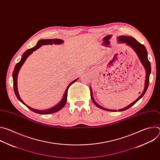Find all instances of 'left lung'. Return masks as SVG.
I'll list each match as a JSON object with an SVG mask.
<instances>
[{"mask_svg": "<svg viewBox=\"0 0 160 160\" xmlns=\"http://www.w3.org/2000/svg\"><path fill=\"white\" fill-rule=\"evenodd\" d=\"M118 40H119V42H123V43H126L127 45H128L129 46H130L135 51V52L137 53V54H138L139 59L141 60V62H142V64L144 66L146 71V82H145V87H144V91L142 92V94L138 99H137L134 102H133L132 103L129 104L128 106L118 110L119 111H125V110L130 108L134 104H135L144 95L145 92H146V90H147L148 87V85H149V75H150V73H151V64H150L149 61L148 60V52H147V51H146V49L145 46H144V45L140 43L139 42L137 41L134 38H133L132 37H128V36H120L118 38ZM90 96H91V99H92V102L98 108H99L102 109L106 110V111H118V110L108 109L102 108L101 106H99V104H98L96 102V101H94V98L92 96V92H91V90H90Z\"/></svg>", "mask_w": 160, "mask_h": 160, "instance_id": "left-lung-1", "label": "left lung"}]
</instances>
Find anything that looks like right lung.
Here are the masks:
<instances>
[{
    "label": "right lung",
    "instance_id": "obj_1",
    "mask_svg": "<svg viewBox=\"0 0 160 160\" xmlns=\"http://www.w3.org/2000/svg\"><path fill=\"white\" fill-rule=\"evenodd\" d=\"M63 42V40H61V39H58V38H54V39H45V40H39L37 43V45L36 46H35L34 48H31V49H28L27 51H26L23 54H22V58H21V61L18 62L16 64V65L15 66V68H14V70L13 71V73H12V78H13V87H14V93L17 97V98L22 103L24 104L25 105H26L24 102L22 101L21 98H19V94H18V86H17V78H18V72L20 70V68L21 67V66L22 65V64H23L25 61V60L27 59V58L35 51H36L37 49H38L39 48H40L42 45H48V44H52V43H54V44H61ZM78 79V78H77ZM77 79L75 80L74 81H73L72 82H71L69 85H68V87L66 88V91H65V93L64 94V96L62 99V100L60 101V102H59L57 105H56L55 106L52 107V108H50V109H45V110H37V109H33L30 107H29L28 106H26L29 108L30 110H32V111L36 112V113H38V114H42V115H47V114H51V113H54V112H56L58 111H59L60 109H61L66 104V99H67V95H68V88H69L70 86L73 84L74 82H75Z\"/></svg>",
    "mask_w": 160,
    "mask_h": 160
}]
</instances>
